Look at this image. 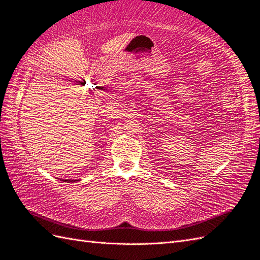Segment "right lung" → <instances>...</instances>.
I'll use <instances>...</instances> for the list:
<instances>
[{"mask_svg":"<svg viewBox=\"0 0 260 260\" xmlns=\"http://www.w3.org/2000/svg\"><path fill=\"white\" fill-rule=\"evenodd\" d=\"M64 182H72V181H68V180H65ZM74 182H75V181H74Z\"/></svg>","mask_w":260,"mask_h":260,"instance_id":"add662e5","label":"right lung"}]
</instances>
